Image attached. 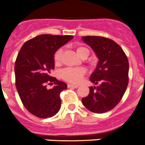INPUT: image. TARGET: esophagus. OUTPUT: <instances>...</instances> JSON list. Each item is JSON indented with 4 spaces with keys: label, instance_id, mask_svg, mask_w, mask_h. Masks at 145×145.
Masks as SVG:
<instances>
[{
    "label": "esophagus",
    "instance_id": "34e87169",
    "mask_svg": "<svg viewBox=\"0 0 145 145\" xmlns=\"http://www.w3.org/2000/svg\"><path fill=\"white\" fill-rule=\"evenodd\" d=\"M67 87L68 88H77L78 87V85H73V84H67Z\"/></svg>",
    "mask_w": 145,
    "mask_h": 145
}]
</instances>
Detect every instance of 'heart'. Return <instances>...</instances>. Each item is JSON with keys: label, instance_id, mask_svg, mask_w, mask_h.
Returning a JSON list of instances; mask_svg holds the SVG:
<instances>
[{"label": "heart", "instance_id": "1", "mask_svg": "<svg viewBox=\"0 0 145 145\" xmlns=\"http://www.w3.org/2000/svg\"><path fill=\"white\" fill-rule=\"evenodd\" d=\"M76 52L79 57L81 58H86L88 56L90 51L85 46L76 47ZM62 50L61 48L58 49L54 55V61L55 65H59L61 63ZM86 73V70L83 67H67L63 69L60 72L61 78L71 84H78L81 80L84 75Z\"/></svg>", "mask_w": 145, "mask_h": 145}]
</instances>
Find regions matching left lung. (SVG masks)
Listing matches in <instances>:
<instances>
[{"label": "left lung", "mask_w": 145, "mask_h": 145, "mask_svg": "<svg viewBox=\"0 0 145 145\" xmlns=\"http://www.w3.org/2000/svg\"><path fill=\"white\" fill-rule=\"evenodd\" d=\"M99 59L97 68L90 80L97 85L89 87L90 93L82 99L88 110L104 113L117 105L121 100L129 84V60L117 43L101 36H83Z\"/></svg>", "instance_id": "1"}]
</instances>
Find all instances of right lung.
Listing matches in <instances>:
<instances>
[{
    "label": "right lung",
    "mask_w": 145,
    "mask_h": 145,
    "mask_svg": "<svg viewBox=\"0 0 145 145\" xmlns=\"http://www.w3.org/2000/svg\"><path fill=\"white\" fill-rule=\"evenodd\" d=\"M72 35H40L25 42L15 61V84L23 105L33 116L51 118L61 107L60 93L67 86L50 76L54 68V55ZM55 84L47 89V84Z\"/></svg>",
    "instance_id": "1"
}]
</instances>
